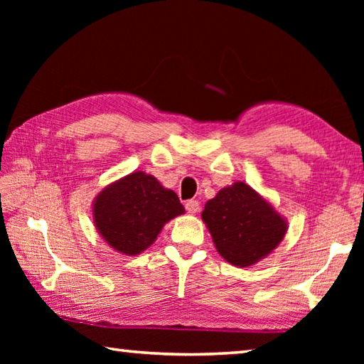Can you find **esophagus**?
<instances>
[{
  "instance_id": "34e87169",
  "label": "esophagus",
  "mask_w": 364,
  "mask_h": 364,
  "mask_svg": "<svg viewBox=\"0 0 364 364\" xmlns=\"http://www.w3.org/2000/svg\"><path fill=\"white\" fill-rule=\"evenodd\" d=\"M184 206H186V211L191 213V214H196L200 210V203L197 202V200H188L186 205H184Z\"/></svg>"
}]
</instances>
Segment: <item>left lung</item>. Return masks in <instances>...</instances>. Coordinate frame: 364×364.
<instances>
[{
	"instance_id": "1",
	"label": "left lung",
	"mask_w": 364,
	"mask_h": 364,
	"mask_svg": "<svg viewBox=\"0 0 364 364\" xmlns=\"http://www.w3.org/2000/svg\"><path fill=\"white\" fill-rule=\"evenodd\" d=\"M202 219L220 257L237 267H249L266 258L288 231V222L280 213L242 181L208 200Z\"/></svg>"
}]
</instances>
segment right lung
Masks as SVG:
<instances>
[{
    "mask_svg": "<svg viewBox=\"0 0 364 364\" xmlns=\"http://www.w3.org/2000/svg\"><path fill=\"white\" fill-rule=\"evenodd\" d=\"M92 214L111 249L136 257L156 241L168 220L184 214V206L173 191L139 170L107 184L95 197Z\"/></svg>",
    "mask_w": 364,
    "mask_h": 364,
    "instance_id": "1",
    "label": "right lung"
}]
</instances>
